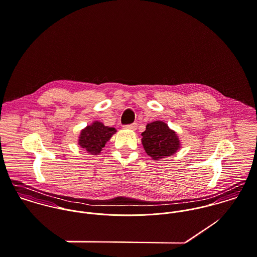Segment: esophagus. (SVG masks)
Instances as JSON below:
<instances>
[{
  "instance_id": "obj_1",
  "label": "esophagus",
  "mask_w": 257,
  "mask_h": 257,
  "mask_svg": "<svg viewBox=\"0 0 257 257\" xmlns=\"http://www.w3.org/2000/svg\"><path fill=\"white\" fill-rule=\"evenodd\" d=\"M137 126H138V124L137 123H132V124H128V125H124L123 127L125 128V129H131V130H136V128H137Z\"/></svg>"
}]
</instances>
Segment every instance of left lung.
I'll return each instance as SVG.
<instances>
[{"mask_svg": "<svg viewBox=\"0 0 257 257\" xmlns=\"http://www.w3.org/2000/svg\"><path fill=\"white\" fill-rule=\"evenodd\" d=\"M142 144L148 156L154 160L170 157L179 149V140L163 121H155L147 125L142 133Z\"/></svg>", "mask_w": 257, "mask_h": 257, "instance_id": "obj_1", "label": "left lung"}]
</instances>
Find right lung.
Returning a JSON list of instances; mask_svg holds the SVG:
<instances>
[{"label":"right lung","mask_w":257,"mask_h":257,"mask_svg":"<svg viewBox=\"0 0 257 257\" xmlns=\"http://www.w3.org/2000/svg\"><path fill=\"white\" fill-rule=\"evenodd\" d=\"M115 132L113 127H107L101 122L95 121L81 132L79 144L87 153L97 155Z\"/></svg>","instance_id":"1"}]
</instances>
